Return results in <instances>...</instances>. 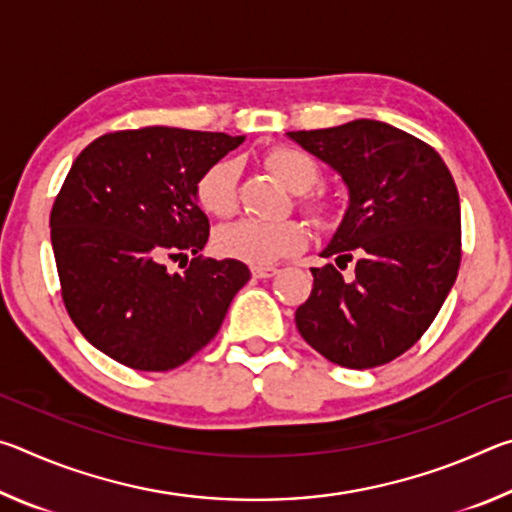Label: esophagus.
Masks as SVG:
<instances>
[{"label": "esophagus", "instance_id": "esophagus-1", "mask_svg": "<svg viewBox=\"0 0 512 512\" xmlns=\"http://www.w3.org/2000/svg\"><path fill=\"white\" fill-rule=\"evenodd\" d=\"M250 271H253L255 277H273V275H277L275 266H253Z\"/></svg>", "mask_w": 512, "mask_h": 512}]
</instances>
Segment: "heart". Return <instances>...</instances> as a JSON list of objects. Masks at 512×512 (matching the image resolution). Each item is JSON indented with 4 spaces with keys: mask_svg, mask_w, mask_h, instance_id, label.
<instances>
[{
    "mask_svg": "<svg viewBox=\"0 0 512 512\" xmlns=\"http://www.w3.org/2000/svg\"><path fill=\"white\" fill-rule=\"evenodd\" d=\"M266 167L280 178L291 192L302 194L300 205L316 221H329L336 212L334 203L323 194H305L320 180L318 164L307 153L296 149H273L266 153ZM239 164L230 158L214 162L196 183V201L201 210L216 219H228L237 210ZM309 241V230L300 221H257L241 219L223 225L214 235L216 253L246 264H271L277 259L300 253Z\"/></svg>",
    "mask_w": 512,
    "mask_h": 512,
    "instance_id": "1",
    "label": "heart"
}]
</instances>
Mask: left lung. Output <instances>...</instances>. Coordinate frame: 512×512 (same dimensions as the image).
Instances as JSON below:
<instances>
[{
	"label": "left lung",
	"mask_w": 512,
	"mask_h": 512,
	"mask_svg": "<svg viewBox=\"0 0 512 512\" xmlns=\"http://www.w3.org/2000/svg\"><path fill=\"white\" fill-rule=\"evenodd\" d=\"M348 187V210L320 257L358 259L343 281L311 268L314 289L296 311L311 348L343 368L400 357L427 332L461 266V203L443 158L418 137L375 119L287 133Z\"/></svg>",
	"instance_id": "1"
}]
</instances>
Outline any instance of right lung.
<instances>
[{"instance_id": "1", "label": "right lung", "mask_w": 512, "mask_h": 512, "mask_svg": "<svg viewBox=\"0 0 512 512\" xmlns=\"http://www.w3.org/2000/svg\"><path fill=\"white\" fill-rule=\"evenodd\" d=\"M241 142L149 126L101 135L74 160L51 207V246L69 318L110 359L173 370L219 332L250 271L198 255L210 221L196 183ZM189 254L183 274L168 271Z\"/></svg>"}]
</instances>
